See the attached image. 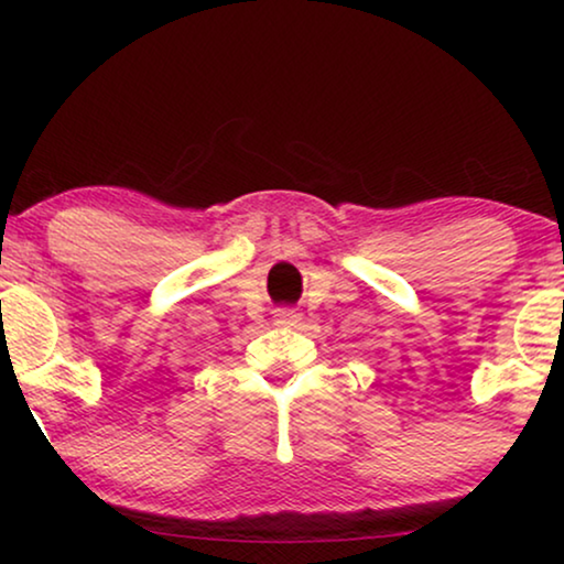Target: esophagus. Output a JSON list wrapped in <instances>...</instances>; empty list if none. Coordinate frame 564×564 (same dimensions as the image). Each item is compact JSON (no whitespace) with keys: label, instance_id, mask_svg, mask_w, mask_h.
Instances as JSON below:
<instances>
[{"label":"esophagus","instance_id":"obj_1","mask_svg":"<svg viewBox=\"0 0 564 564\" xmlns=\"http://www.w3.org/2000/svg\"><path fill=\"white\" fill-rule=\"evenodd\" d=\"M274 323L282 328H295L300 323V313L290 311V307H280V311L274 313Z\"/></svg>","mask_w":564,"mask_h":564}]
</instances>
